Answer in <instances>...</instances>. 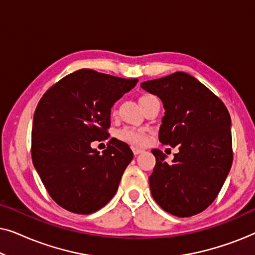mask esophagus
<instances>
[{
	"label": "esophagus",
	"mask_w": 255,
	"mask_h": 255,
	"mask_svg": "<svg viewBox=\"0 0 255 255\" xmlns=\"http://www.w3.org/2000/svg\"><path fill=\"white\" fill-rule=\"evenodd\" d=\"M132 152H133V154L134 155H138L139 153H141L142 152V149L141 148H139V147H135V146H132Z\"/></svg>",
	"instance_id": "esophagus-1"
}]
</instances>
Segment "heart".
I'll list each match as a JSON object with an SVG mask.
<instances>
[{
  "label": "heart",
  "instance_id": "obj_1",
  "mask_svg": "<svg viewBox=\"0 0 255 255\" xmlns=\"http://www.w3.org/2000/svg\"><path fill=\"white\" fill-rule=\"evenodd\" d=\"M149 97H153V95H142L140 97V103L144 102ZM118 138L121 140H124L127 142H130L132 145H139L142 146L147 142V133L144 128H124L118 132Z\"/></svg>",
  "mask_w": 255,
  "mask_h": 255
}]
</instances>
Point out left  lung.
Returning <instances> with one entry per match:
<instances>
[{"label": "left lung", "instance_id": "8db88e82", "mask_svg": "<svg viewBox=\"0 0 255 255\" xmlns=\"http://www.w3.org/2000/svg\"><path fill=\"white\" fill-rule=\"evenodd\" d=\"M140 87L158 96L166 110L159 141L179 147L172 163L165 161L160 149H152V196L177 217L200 214L217 197L232 165L229 111L210 89L184 72L149 80Z\"/></svg>", "mask_w": 255, "mask_h": 255}]
</instances>
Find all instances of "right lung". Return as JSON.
<instances>
[{"label": "right lung", "mask_w": 255, "mask_h": 255, "mask_svg": "<svg viewBox=\"0 0 255 255\" xmlns=\"http://www.w3.org/2000/svg\"><path fill=\"white\" fill-rule=\"evenodd\" d=\"M137 82L79 69L40 99L33 116L31 155L47 193L61 208L93 214L116 194L133 153L116 138L102 154L90 144L108 139L111 107Z\"/></svg>", "instance_id": "right-lung-1"}]
</instances>
